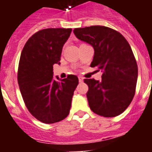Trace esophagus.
Instances as JSON below:
<instances>
[{
	"mask_svg": "<svg viewBox=\"0 0 152 152\" xmlns=\"http://www.w3.org/2000/svg\"><path fill=\"white\" fill-rule=\"evenodd\" d=\"M78 80H79V82H80V83H81V82H83V81H84V78H83L82 77H80V76H79V77H78Z\"/></svg>",
	"mask_w": 152,
	"mask_h": 152,
	"instance_id": "obj_1",
	"label": "esophagus"
}]
</instances>
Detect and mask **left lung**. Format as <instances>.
<instances>
[{
  "instance_id": "obj_1",
  "label": "left lung",
  "mask_w": 152,
  "mask_h": 152,
  "mask_svg": "<svg viewBox=\"0 0 152 152\" xmlns=\"http://www.w3.org/2000/svg\"><path fill=\"white\" fill-rule=\"evenodd\" d=\"M77 39L91 45L94 56L91 64L102 71V80L84 79L89 107L94 113L114 117L124 112L133 99L138 66L130 45L118 31L103 26L76 28Z\"/></svg>"
}]
</instances>
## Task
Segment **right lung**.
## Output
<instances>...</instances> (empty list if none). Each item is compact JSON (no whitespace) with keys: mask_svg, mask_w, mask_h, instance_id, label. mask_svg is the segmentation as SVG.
<instances>
[{"mask_svg":"<svg viewBox=\"0 0 152 152\" xmlns=\"http://www.w3.org/2000/svg\"><path fill=\"white\" fill-rule=\"evenodd\" d=\"M72 29H42L27 40L19 61L17 80L28 110L36 119L47 124L66 118L72 106L74 91L78 84L76 75L56 80L53 65L60 64L61 51Z\"/></svg>","mask_w":152,"mask_h":152,"instance_id":"1","label":"right lung"}]
</instances>
